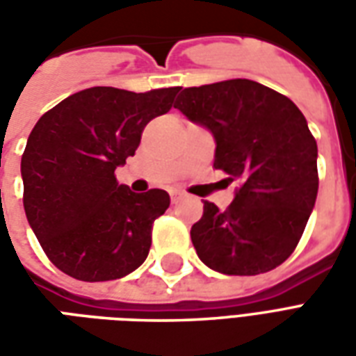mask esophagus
Here are the masks:
<instances>
[{
  "label": "esophagus",
  "mask_w": 356,
  "mask_h": 356,
  "mask_svg": "<svg viewBox=\"0 0 356 356\" xmlns=\"http://www.w3.org/2000/svg\"><path fill=\"white\" fill-rule=\"evenodd\" d=\"M181 198V193H171V202H177Z\"/></svg>",
  "instance_id": "obj_1"
}]
</instances>
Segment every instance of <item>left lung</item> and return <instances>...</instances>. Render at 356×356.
Masks as SVG:
<instances>
[{
  "mask_svg": "<svg viewBox=\"0 0 356 356\" xmlns=\"http://www.w3.org/2000/svg\"><path fill=\"white\" fill-rule=\"evenodd\" d=\"M173 106L208 127L217 145L213 168L238 183L229 208L206 200L191 229L202 263L240 276L282 265L318 193V150L301 110L286 95L240 78L181 89Z\"/></svg>",
  "mask_w": 356,
  "mask_h": 356,
  "instance_id": "obj_1",
  "label": "left lung"
}]
</instances>
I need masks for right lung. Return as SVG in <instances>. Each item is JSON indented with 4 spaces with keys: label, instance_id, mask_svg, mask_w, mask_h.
<instances>
[{
    "label": "right lung",
    "instance_id": "1",
    "mask_svg": "<svg viewBox=\"0 0 356 356\" xmlns=\"http://www.w3.org/2000/svg\"><path fill=\"white\" fill-rule=\"evenodd\" d=\"M179 89L89 88L34 125L20 162L24 211L45 255L68 276L116 280L147 259L170 194L131 193L114 171L135 154L145 125L170 112Z\"/></svg>",
    "mask_w": 356,
    "mask_h": 356
}]
</instances>
